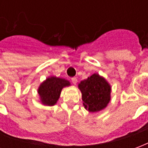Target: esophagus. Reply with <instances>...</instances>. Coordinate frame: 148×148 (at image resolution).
Instances as JSON below:
<instances>
[{
	"label": "esophagus",
	"mask_w": 148,
	"mask_h": 148,
	"mask_svg": "<svg viewBox=\"0 0 148 148\" xmlns=\"http://www.w3.org/2000/svg\"><path fill=\"white\" fill-rule=\"evenodd\" d=\"M71 81H72V82H73V84H74V85H76L77 82V79L76 78V77H72L71 78Z\"/></svg>",
	"instance_id": "obj_1"
}]
</instances>
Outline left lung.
Returning a JSON list of instances; mask_svg holds the SVG:
<instances>
[{
    "label": "left lung",
    "mask_w": 148,
    "mask_h": 148,
    "mask_svg": "<svg viewBox=\"0 0 148 148\" xmlns=\"http://www.w3.org/2000/svg\"><path fill=\"white\" fill-rule=\"evenodd\" d=\"M85 108L90 112L105 109L110 101L111 87L106 79L94 74L78 85Z\"/></svg>",
    "instance_id": "obj_1"
}]
</instances>
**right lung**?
Masks as SVG:
<instances>
[{
	"label": "right lung",
	"instance_id": "right-lung-1",
	"mask_svg": "<svg viewBox=\"0 0 148 148\" xmlns=\"http://www.w3.org/2000/svg\"><path fill=\"white\" fill-rule=\"evenodd\" d=\"M68 86H70V82L66 79L56 77H48L40 85L38 90L42 104L54 106L59 98L62 89Z\"/></svg>",
	"mask_w": 148,
	"mask_h": 148
}]
</instances>
